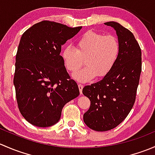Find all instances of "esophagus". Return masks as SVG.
<instances>
[{
  "instance_id": "1",
  "label": "esophagus",
  "mask_w": 155,
  "mask_h": 155,
  "mask_svg": "<svg viewBox=\"0 0 155 155\" xmlns=\"http://www.w3.org/2000/svg\"><path fill=\"white\" fill-rule=\"evenodd\" d=\"M78 87H79V92H80V94H82V88H83V85H82V84H79V85H78Z\"/></svg>"
}]
</instances>
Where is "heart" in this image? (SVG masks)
<instances>
[{
	"mask_svg": "<svg viewBox=\"0 0 155 155\" xmlns=\"http://www.w3.org/2000/svg\"><path fill=\"white\" fill-rule=\"evenodd\" d=\"M120 52L118 39L112 35L88 31L76 42V49L67 46L61 52L64 64L69 72L74 73L83 65L85 68L73 74V78L86 82L97 78H104L112 70Z\"/></svg>",
	"mask_w": 155,
	"mask_h": 155,
	"instance_id": "1",
	"label": "heart"
}]
</instances>
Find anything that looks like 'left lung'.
I'll return each instance as SVG.
<instances>
[{
    "instance_id": "1",
    "label": "left lung",
    "mask_w": 155,
    "mask_h": 155,
    "mask_svg": "<svg viewBox=\"0 0 155 155\" xmlns=\"http://www.w3.org/2000/svg\"><path fill=\"white\" fill-rule=\"evenodd\" d=\"M104 24L116 31L120 52L107 76L82 89L91 101L84 122L96 131L113 129L125 119L135 103L142 71L141 48L132 32L115 21Z\"/></svg>"
}]
</instances>
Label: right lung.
<instances>
[{
  "instance_id": "obj_1",
  "label": "right lung",
  "mask_w": 155,
  "mask_h": 155,
  "mask_svg": "<svg viewBox=\"0 0 155 155\" xmlns=\"http://www.w3.org/2000/svg\"><path fill=\"white\" fill-rule=\"evenodd\" d=\"M81 28L42 21L21 36L13 84L20 112L33 125L55 124L65 104L79 95L77 84L70 79L60 53L62 45Z\"/></svg>"
}]
</instances>
